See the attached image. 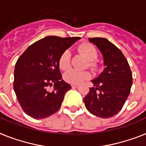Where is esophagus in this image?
I'll use <instances>...</instances> for the list:
<instances>
[{"instance_id":"obj_1","label":"esophagus","mask_w":146,"mask_h":146,"mask_svg":"<svg viewBox=\"0 0 146 146\" xmlns=\"http://www.w3.org/2000/svg\"><path fill=\"white\" fill-rule=\"evenodd\" d=\"M72 87H73V88H78V87H79V86H78V85H72Z\"/></svg>"}]
</instances>
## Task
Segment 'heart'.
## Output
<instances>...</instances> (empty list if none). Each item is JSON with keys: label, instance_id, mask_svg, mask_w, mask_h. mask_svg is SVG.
<instances>
[{"label": "heart", "instance_id": "heart-1", "mask_svg": "<svg viewBox=\"0 0 146 146\" xmlns=\"http://www.w3.org/2000/svg\"><path fill=\"white\" fill-rule=\"evenodd\" d=\"M78 50L89 60V67L93 70L97 68L98 64L96 60L98 57V51L92 43L88 42L80 43L78 46ZM58 63L60 68L63 70H68L70 67V52L69 50H65L61 53L59 57ZM90 77V73L88 71H79L76 70H70L64 74L65 80L71 84H80Z\"/></svg>", "mask_w": 146, "mask_h": 146}]
</instances>
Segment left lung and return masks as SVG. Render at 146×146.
<instances>
[{
  "mask_svg": "<svg viewBox=\"0 0 146 146\" xmlns=\"http://www.w3.org/2000/svg\"><path fill=\"white\" fill-rule=\"evenodd\" d=\"M100 49L105 70L93 80V87L83 99L88 111L100 118H110L122 110L132 84V74L125 56L119 49L102 37L89 39Z\"/></svg>",
  "mask_w": 146,
  "mask_h": 146,
  "instance_id": "obj_1",
  "label": "left lung"
}]
</instances>
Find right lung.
Listing matches in <instances>:
<instances>
[{
	"label": "right lung",
	"instance_id": "right-lung-1",
	"mask_svg": "<svg viewBox=\"0 0 146 146\" xmlns=\"http://www.w3.org/2000/svg\"><path fill=\"white\" fill-rule=\"evenodd\" d=\"M80 37L46 36L31 44L17 61L14 90L22 110L33 119H44L60 108L71 86L61 80L58 60ZM54 86L53 90L48 88Z\"/></svg>",
	"mask_w": 146,
	"mask_h": 146
}]
</instances>
